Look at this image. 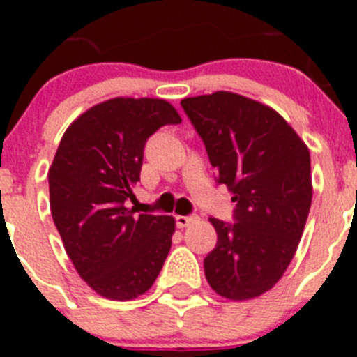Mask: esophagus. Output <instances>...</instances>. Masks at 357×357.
Listing matches in <instances>:
<instances>
[{"instance_id": "obj_1", "label": "esophagus", "mask_w": 357, "mask_h": 357, "mask_svg": "<svg viewBox=\"0 0 357 357\" xmlns=\"http://www.w3.org/2000/svg\"><path fill=\"white\" fill-rule=\"evenodd\" d=\"M175 222L178 229H185L193 222H197V216H175Z\"/></svg>"}]
</instances>
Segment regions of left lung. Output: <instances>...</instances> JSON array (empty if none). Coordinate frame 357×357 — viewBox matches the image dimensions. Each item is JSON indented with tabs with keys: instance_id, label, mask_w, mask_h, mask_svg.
Masks as SVG:
<instances>
[{
	"instance_id": "8db88e82",
	"label": "left lung",
	"mask_w": 357,
	"mask_h": 357,
	"mask_svg": "<svg viewBox=\"0 0 357 357\" xmlns=\"http://www.w3.org/2000/svg\"><path fill=\"white\" fill-rule=\"evenodd\" d=\"M181 105L236 202V223L209 218L218 241L204 259L207 282L229 301L255 298L284 275L304 232L309 150L279 112L241 94L218 91Z\"/></svg>"
}]
</instances>
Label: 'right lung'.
<instances>
[{
	"mask_svg": "<svg viewBox=\"0 0 357 357\" xmlns=\"http://www.w3.org/2000/svg\"><path fill=\"white\" fill-rule=\"evenodd\" d=\"M160 98H112L78 116L48 173L50 207L78 275L110 301H132L155 282L172 248L173 216L128 209L148 137L181 123Z\"/></svg>",
	"mask_w": 357,
	"mask_h": 357,
	"instance_id": "add662e5",
	"label": "right lung"
}]
</instances>
